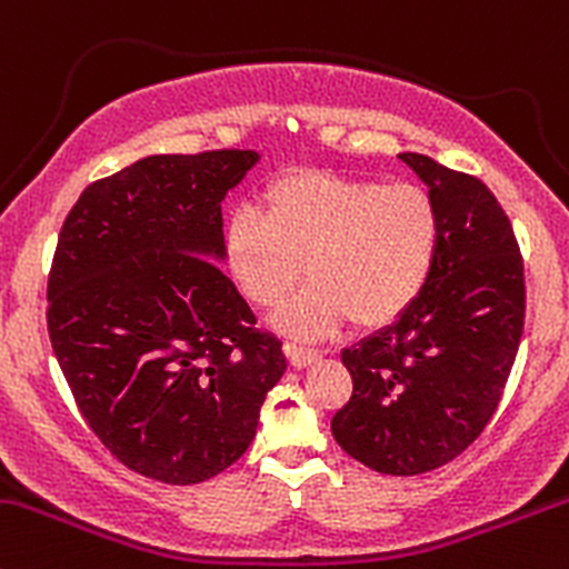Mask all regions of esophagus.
<instances>
[{
  "mask_svg": "<svg viewBox=\"0 0 569 569\" xmlns=\"http://www.w3.org/2000/svg\"><path fill=\"white\" fill-rule=\"evenodd\" d=\"M284 353L290 356V365L296 367V370H303V367L315 365V361L320 359L318 350L301 348V345H296V342H287V345H284Z\"/></svg>",
  "mask_w": 569,
  "mask_h": 569,
  "instance_id": "1",
  "label": "esophagus"
}]
</instances>
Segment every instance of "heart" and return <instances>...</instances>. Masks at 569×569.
<instances>
[{
    "instance_id": "obj_1",
    "label": "heart",
    "mask_w": 569,
    "mask_h": 569,
    "mask_svg": "<svg viewBox=\"0 0 569 569\" xmlns=\"http://www.w3.org/2000/svg\"><path fill=\"white\" fill-rule=\"evenodd\" d=\"M262 216L241 208L227 219V271L257 307H277L301 273L312 277L277 315L282 331L318 337L350 318L389 326L421 296L438 249L441 213L413 183L301 169L262 189Z\"/></svg>"
}]
</instances>
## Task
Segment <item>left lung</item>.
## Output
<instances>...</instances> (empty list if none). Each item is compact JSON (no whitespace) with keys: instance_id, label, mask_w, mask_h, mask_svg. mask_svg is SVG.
I'll list each match as a JSON object with an SVG mask.
<instances>
[{"instance_id":"1","label":"left lung","mask_w":569,"mask_h":569,"mask_svg":"<svg viewBox=\"0 0 569 569\" xmlns=\"http://www.w3.org/2000/svg\"><path fill=\"white\" fill-rule=\"evenodd\" d=\"M400 158L436 199L441 249L408 312L342 350L353 395L331 432L372 471L416 477L458 458L499 408L526 284L512 224L488 186L430 156Z\"/></svg>"}]
</instances>
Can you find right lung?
<instances>
[{"instance_id": "right-lung-1", "label": "right lung", "mask_w": 569, "mask_h": 569, "mask_svg": "<svg viewBox=\"0 0 569 569\" xmlns=\"http://www.w3.org/2000/svg\"><path fill=\"white\" fill-rule=\"evenodd\" d=\"M254 150L148 156L70 208L49 273V337L90 430L122 466L197 485L249 449L282 342L216 262L221 199Z\"/></svg>"}]
</instances>
